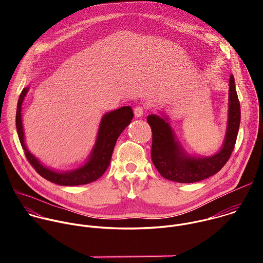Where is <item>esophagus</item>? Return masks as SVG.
Masks as SVG:
<instances>
[{
  "label": "esophagus",
  "instance_id": "1",
  "mask_svg": "<svg viewBox=\"0 0 263 263\" xmlns=\"http://www.w3.org/2000/svg\"><path fill=\"white\" fill-rule=\"evenodd\" d=\"M144 114V108L142 106H137L134 108V116L136 118H141Z\"/></svg>",
  "mask_w": 263,
  "mask_h": 263
}]
</instances>
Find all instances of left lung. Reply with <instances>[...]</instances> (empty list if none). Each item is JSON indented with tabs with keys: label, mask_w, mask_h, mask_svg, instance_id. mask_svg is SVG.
I'll return each mask as SVG.
<instances>
[{
	"label": "left lung",
	"mask_w": 263,
	"mask_h": 263,
	"mask_svg": "<svg viewBox=\"0 0 263 263\" xmlns=\"http://www.w3.org/2000/svg\"><path fill=\"white\" fill-rule=\"evenodd\" d=\"M146 121L152 129V161L162 177L179 183H194L219 172L229 160L236 142L240 123V104L234 77L229 80V111L227 133L220 151L210 157L187 155L177 140L167 118L151 115Z\"/></svg>",
	"instance_id": "1"
}]
</instances>
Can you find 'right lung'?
Wrapping results in <instances>:
<instances>
[{
    "label": "right lung",
    "instance_id": "1",
    "mask_svg": "<svg viewBox=\"0 0 263 263\" xmlns=\"http://www.w3.org/2000/svg\"><path fill=\"white\" fill-rule=\"evenodd\" d=\"M29 90V87H26L21 92L17 108H16V130L18 138L22 144V147L25 152L26 158L30 164L35 168L43 178L47 179L50 182H53L62 186H76L88 184L90 182L99 179L107 170L110 164L112 152L116 145V142L124 131V129L131 123L134 115L132 108L130 106L121 107L115 111L106 114L100 123L99 132L95 146L91 151L88 161L81 167L65 172L58 173L51 168L44 166L37 158H35L29 151L25 144L23 123H22V105L24 99Z\"/></svg>",
    "mask_w": 263,
    "mask_h": 263
}]
</instances>
